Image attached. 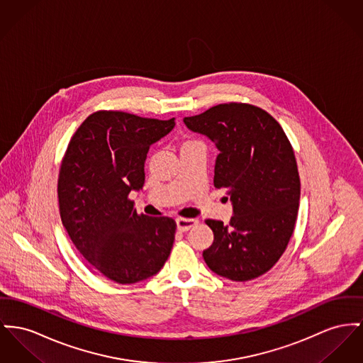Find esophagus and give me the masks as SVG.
<instances>
[{
    "instance_id": "1",
    "label": "esophagus",
    "mask_w": 363,
    "mask_h": 363,
    "mask_svg": "<svg viewBox=\"0 0 363 363\" xmlns=\"http://www.w3.org/2000/svg\"><path fill=\"white\" fill-rule=\"evenodd\" d=\"M196 223H198V220H196V218H176L177 230H179L180 233H186V231H189V230H190L191 227H194Z\"/></svg>"
}]
</instances>
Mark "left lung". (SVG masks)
<instances>
[{"label": "left lung", "instance_id": "obj_1", "mask_svg": "<svg viewBox=\"0 0 363 363\" xmlns=\"http://www.w3.org/2000/svg\"><path fill=\"white\" fill-rule=\"evenodd\" d=\"M183 121L216 145L213 183L233 202L230 224L205 221L215 240L203 260L223 278L255 279L279 260L294 230L300 177L293 148L281 125L252 104H218Z\"/></svg>", "mask_w": 363, "mask_h": 363}]
</instances>
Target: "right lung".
I'll list each match as a JSON object with an SVG mask.
<instances>
[{"mask_svg": "<svg viewBox=\"0 0 363 363\" xmlns=\"http://www.w3.org/2000/svg\"><path fill=\"white\" fill-rule=\"evenodd\" d=\"M174 125V118L96 111L77 129L62 161V223L78 252L117 284L142 282L169 257L174 220L138 215L128 196L143 189L150 145Z\"/></svg>", "mask_w": 363, "mask_h": 363, "instance_id": "add662e5", "label": "right lung"}]
</instances>
